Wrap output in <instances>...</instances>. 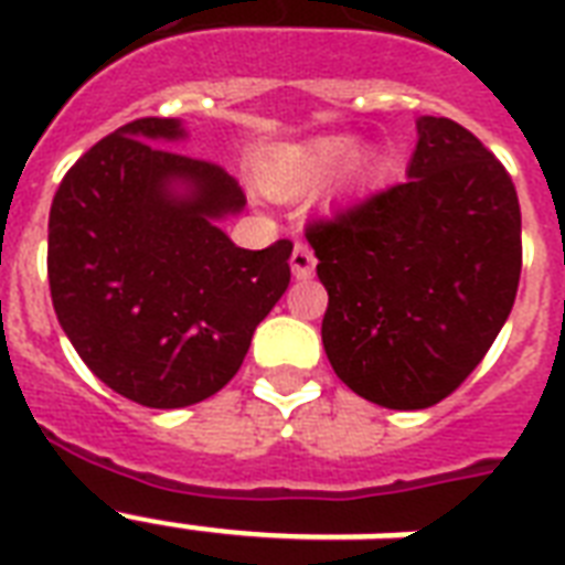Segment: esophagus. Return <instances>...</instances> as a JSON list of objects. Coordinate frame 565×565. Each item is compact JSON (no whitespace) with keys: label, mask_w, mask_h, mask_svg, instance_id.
<instances>
[{"label":"esophagus","mask_w":565,"mask_h":565,"mask_svg":"<svg viewBox=\"0 0 565 565\" xmlns=\"http://www.w3.org/2000/svg\"><path fill=\"white\" fill-rule=\"evenodd\" d=\"M290 266H292V275L296 278H310L313 275V269H317V257H313V248L308 246V243H296V248H292V257H290Z\"/></svg>","instance_id":"esophagus-1"}]
</instances>
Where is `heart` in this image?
Listing matches in <instances>:
<instances>
[{"instance_id": "1", "label": "heart", "mask_w": 565, "mask_h": 565, "mask_svg": "<svg viewBox=\"0 0 565 565\" xmlns=\"http://www.w3.org/2000/svg\"><path fill=\"white\" fill-rule=\"evenodd\" d=\"M358 154L354 137H322L281 154L266 172V190L278 199H299L322 188Z\"/></svg>"}]
</instances>
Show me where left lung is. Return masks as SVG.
<instances>
[{
  "instance_id": "obj_1",
  "label": "left lung",
  "mask_w": 565,
  "mask_h": 565,
  "mask_svg": "<svg viewBox=\"0 0 565 565\" xmlns=\"http://www.w3.org/2000/svg\"><path fill=\"white\" fill-rule=\"evenodd\" d=\"M407 181L313 220L322 345L349 390L422 411L463 384L508 322L522 213L508 170L446 117L416 122Z\"/></svg>"
}]
</instances>
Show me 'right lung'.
<instances>
[{
	"mask_svg": "<svg viewBox=\"0 0 565 565\" xmlns=\"http://www.w3.org/2000/svg\"><path fill=\"white\" fill-rule=\"evenodd\" d=\"M181 137L179 119L117 128L70 167L49 211L64 334L114 393L158 411L220 393L290 284V239L234 246L216 220L246 195L216 163L158 146Z\"/></svg>",
	"mask_w": 565,
	"mask_h": 565,
	"instance_id": "obj_1",
	"label": "right lung"
}]
</instances>
